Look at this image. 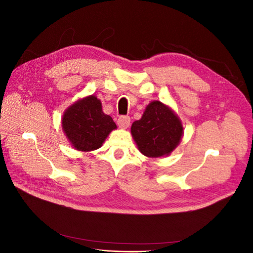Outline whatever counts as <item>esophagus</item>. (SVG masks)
Returning a JSON list of instances; mask_svg holds the SVG:
<instances>
[{"label":"esophagus","mask_w":253,"mask_h":253,"mask_svg":"<svg viewBox=\"0 0 253 253\" xmlns=\"http://www.w3.org/2000/svg\"><path fill=\"white\" fill-rule=\"evenodd\" d=\"M129 124H131V119L127 116H121L117 120V125L121 128H127L129 126Z\"/></svg>","instance_id":"34e87169"}]
</instances>
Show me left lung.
<instances>
[{"mask_svg":"<svg viewBox=\"0 0 253 253\" xmlns=\"http://www.w3.org/2000/svg\"><path fill=\"white\" fill-rule=\"evenodd\" d=\"M131 134L141 154L157 158L170 155L177 148L183 126L170 106L154 100L147 105L141 118L133 122Z\"/></svg>","mask_w":253,"mask_h":253,"instance_id":"8db88e82","label":"left lung"}]
</instances>
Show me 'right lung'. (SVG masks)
<instances>
[{
    "label": "right lung",
    "mask_w": 253,
    "mask_h": 253,
    "mask_svg": "<svg viewBox=\"0 0 253 253\" xmlns=\"http://www.w3.org/2000/svg\"><path fill=\"white\" fill-rule=\"evenodd\" d=\"M62 129L73 148L89 152L101 148L106 137L117 126L102 111L99 99L89 95L73 103L62 116Z\"/></svg>",
    "instance_id": "1"
}]
</instances>
